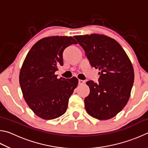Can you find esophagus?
<instances>
[{"mask_svg": "<svg viewBox=\"0 0 148 148\" xmlns=\"http://www.w3.org/2000/svg\"><path fill=\"white\" fill-rule=\"evenodd\" d=\"M78 84L79 85H84L85 84V81H84V80H81V79H79L78 81Z\"/></svg>", "mask_w": 148, "mask_h": 148, "instance_id": "esophagus-1", "label": "esophagus"}]
</instances>
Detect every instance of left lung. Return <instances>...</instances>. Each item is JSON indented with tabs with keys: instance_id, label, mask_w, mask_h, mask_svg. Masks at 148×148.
<instances>
[{
	"instance_id": "1",
	"label": "left lung",
	"mask_w": 148,
	"mask_h": 148,
	"mask_svg": "<svg viewBox=\"0 0 148 148\" xmlns=\"http://www.w3.org/2000/svg\"><path fill=\"white\" fill-rule=\"evenodd\" d=\"M92 67L99 69V84L86 82L89 95L84 99L90 116L111 119L126 106L131 96L134 73L131 60L116 40L104 34L74 36Z\"/></svg>"
}]
</instances>
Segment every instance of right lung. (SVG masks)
Wrapping results in <instances>:
<instances>
[{"label": "right lung", "mask_w": 148, "mask_h": 148, "mask_svg": "<svg viewBox=\"0 0 148 148\" xmlns=\"http://www.w3.org/2000/svg\"><path fill=\"white\" fill-rule=\"evenodd\" d=\"M76 44L71 36L45 37L31 47L24 60L19 73L22 93L29 107L42 119H56L66 111L78 79L57 78L55 72L63 65L64 49Z\"/></svg>", "instance_id": "right-lung-1"}]
</instances>
